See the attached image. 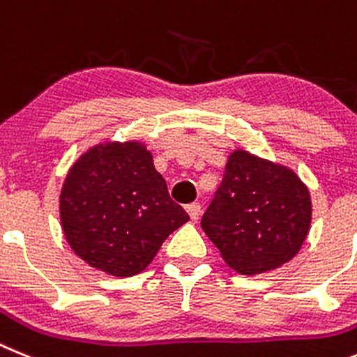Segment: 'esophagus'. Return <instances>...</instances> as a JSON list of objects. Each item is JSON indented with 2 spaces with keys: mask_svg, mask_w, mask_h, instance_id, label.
I'll list each match as a JSON object with an SVG mask.
<instances>
[{
  "mask_svg": "<svg viewBox=\"0 0 357 357\" xmlns=\"http://www.w3.org/2000/svg\"><path fill=\"white\" fill-rule=\"evenodd\" d=\"M187 212H188V215H190L192 221H197L201 215V204L199 203L187 204Z\"/></svg>",
  "mask_w": 357,
  "mask_h": 357,
  "instance_id": "34e87169",
  "label": "esophagus"
}]
</instances>
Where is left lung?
Returning a JSON list of instances; mask_svg holds the SVG:
<instances>
[{
	"label": "left lung",
	"mask_w": 357,
	"mask_h": 357,
	"mask_svg": "<svg viewBox=\"0 0 357 357\" xmlns=\"http://www.w3.org/2000/svg\"><path fill=\"white\" fill-rule=\"evenodd\" d=\"M311 213L307 187L293 170L234 151L201 228L231 269L259 275L300 252Z\"/></svg>",
	"instance_id": "obj_1"
}]
</instances>
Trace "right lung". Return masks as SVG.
Returning a JSON list of instances; mask_svg holds the SVG:
<instances>
[{"label": "right lung", "instance_id": "obj_1", "mask_svg": "<svg viewBox=\"0 0 357 357\" xmlns=\"http://www.w3.org/2000/svg\"><path fill=\"white\" fill-rule=\"evenodd\" d=\"M59 210L71 250L113 277L144 271L188 221L140 142H107L82 154L64 179Z\"/></svg>", "mask_w": 357, "mask_h": 357}]
</instances>
